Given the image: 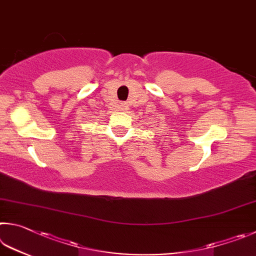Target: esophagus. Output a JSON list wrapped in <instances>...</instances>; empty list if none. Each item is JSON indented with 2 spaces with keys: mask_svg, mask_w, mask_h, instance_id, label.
I'll list each match as a JSON object with an SVG mask.
<instances>
[{
  "mask_svg": "<svg viewBox=\"0 0 256 256\" xmlns=\"http://www.w3.org/2000/svg\"><path fill=\"white\" fill-rule=\"evenodd\" d=\"M126 108H127V106H126V104H121V110H126Z\"/></svg>",
  "mask_w": 256,
  "mask_h": 256,
  "instance_id": "obj_1",
  "label": "esophagus"
}]
</instances>
